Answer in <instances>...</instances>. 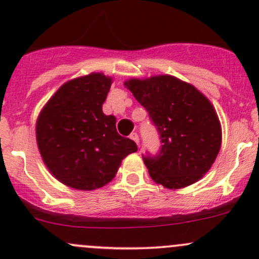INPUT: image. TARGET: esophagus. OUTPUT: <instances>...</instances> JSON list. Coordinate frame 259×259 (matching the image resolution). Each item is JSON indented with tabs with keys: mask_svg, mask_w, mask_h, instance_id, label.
<instances>
[{
	"mask_svg": "<svg viewBox=\"0 0 259 259\" xmlns=\"http://www.w3.org/2000/svg\"><path fill=\"white\" fill-rule=\"evenodd\" d=\"M130 139L134 140L137 144H139V135H138L137 133H132V134H130Z\"/></svg>",
	"mask_w": 259,
	"mask_h": 259,
	"instance_id": "obj_1",
	"label": "esophagus"
}]
</instances>
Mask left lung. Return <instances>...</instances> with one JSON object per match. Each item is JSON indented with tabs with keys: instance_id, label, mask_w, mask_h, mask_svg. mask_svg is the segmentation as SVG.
I'll list each match as a JSON object with an SVG mask.
<instances>
[{
	"instance_id": "obj_1",
	"label": "left lung",
	"mask_w": 259,
	"mask_h": 259,
	"mask_svg": "<svg viewBox=\"0 0 259 259\" xmlns=\"http://www.w3.org/2000/svg\"><path fill=\"white\" fill-rule=\"evenodd\" d=\"M124 85L149 113L161 139L156 156H143L156 184L180 189L203 178L222 145L211 103L190 83L170 75L130 79Z\"/></svg>"
}]
</instances>
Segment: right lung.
<instances>
[{"instance_id":"obj_1","label":"right lung","mask_w":259,"mask_h":259,"mask_svg":"<svg viewBox=\"0 0 259 259\" xmlns=\"http://www.w3.org/2000/svg\"><path fill=\"white\" fill-rule=\"evenodd\" d=\"M113 77L93 72L65 82L41 110L36 142L50 173L77 190H95L116 176L135 153L133 140L116 132V117L103 113Z\"/></svg>"}]
</instances>
